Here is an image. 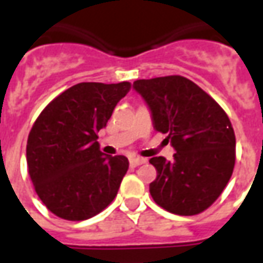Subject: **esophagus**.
I'll return each mask as SVG.
<instances>
[{"mask_svg":"<svg viewBox=\"0 0 263 263\" xmlns=\"http://www.w3.org/2000/svg\"><path fill=\"white\" fill-rule=\"evenodd\" d=\"M129 163H131L132 167H137V166H141L143 163H146V159H143V158H132L129 160Z\"/></svg>","mask_w":263,"mask_h":263,"instance_id":"esophagus-1","label":"esophagus"}]
</instances>
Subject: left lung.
I'll use <instances>...</instances> for the list:
<instances>
[{"label":"left lung","mask_w":263,"mask_h":263,"mask_svg":"<svg viewBox=\"0 0 263 263\" xmlns=\"http://www.w3.org/2000/svg\"><path fill=\"white\" fill-rule=\"evenodd\" d=\"M156 131L167 134L176 151L173 160H149L156 179L149 192L162 209L194 215L209 209L231 179L235 135L224 109L200 87L182 76L134 81Z\"/></svg>","instance_id":"8db88e82"}]
</instances>
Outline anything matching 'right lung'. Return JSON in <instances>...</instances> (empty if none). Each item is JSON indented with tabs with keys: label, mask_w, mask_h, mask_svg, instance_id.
I'll list each match as a JSON object with an SVG mask.
<instances>
[{
	"label": "right lung",
	"mask_w": 263,
	"mask_h": 263,
	"mask_svg": "<svg viewBox=\"0 0 263 263\" xmlns=\"http://www.w3.org/2000/svg\"><path fill=\"white\" fill-rule=\"evenodd\" d=\"M128 81L79 83L46 105L32 126L26 163L42 203L63 220L83 221L115 198L129 162L100 151L98 131L107 125Z\"/></svg>",
	"instance_id": "1"
}]
</instances>
